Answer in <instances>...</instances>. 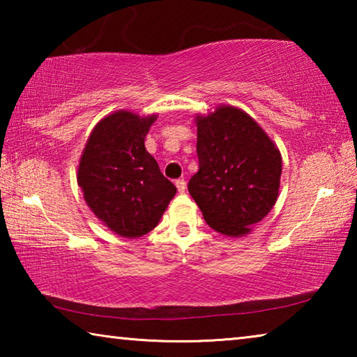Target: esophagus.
I'll return each instance as SVG.
<instances>
[{
  "label": "esophagus",
  "instance_id": "1",
  "mask_svg": "<svg viewBox=\"0 0 357 357\" xmlns=\"http://www.w3.org/2000/svg\"><path fill=\"white\" fill-rule=\"evenodd\" d=\"M174 184H176V189H178V192L179 193H184L185 192V189H187V184H185V179H176L174 181Z\"/></svg>",
  "mask_w": 357,
  "mask_h": 357
}]
</instances>
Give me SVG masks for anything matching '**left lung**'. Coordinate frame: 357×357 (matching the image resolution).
<instances>
[{
	"instance_id": "1",
	"label": "left lung",
	"mask_w": 357,
	"mask_h": 357,
	"mask_svg": "<svg viewBox=\"0 0 357 357\" xmlns=\"http://www.w3.org/2000/svg\"><path fill=\"white\" fill-rule=\"evenodd\" d=\"M198 172L190 195L211 228L227 236L250 231L277 202L282 157L249 114L219 107L197 118Z\"/></svg>"
}]
</instances>
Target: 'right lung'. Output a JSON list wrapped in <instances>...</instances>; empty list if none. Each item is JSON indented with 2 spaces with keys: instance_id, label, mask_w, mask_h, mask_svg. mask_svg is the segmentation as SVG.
<instances>
[{
  "instance_id": "obj_1",
  "label": "right lung",
  "mask_w": 357,
  "mask_h": 357,
  "mask_svg": "<svg viewBox=\"0 0 357 357\" xmlns=\"http://www.w3.org/2000/svg\"><path fill=\"white\" fill-rule=\"evenodd\" d=\"M155 116L116 112L88 138L78 165V185L98 219L119 236L149 233L176 193L146 148Z\"/></svg>"
}]
</instances>
